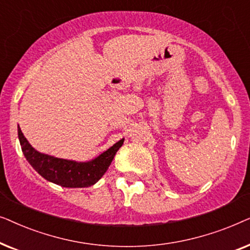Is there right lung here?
I'll use <instances>...</instances> for the list:
<instances>
[{
  "instance_id": "1",
  "label": "right lung",
  "mask_w": 250,
  "mask_h": 250,
  "mask_svg": "<svg viewBox=\"0 0 250 250\" xmlns=\"http://www.w3.org/2000/svg\"><path fill=\"white\" fill-rule=\"evenodd\" d=\"M18 138L23 156L44 179L63 188H86L98 182L107 172L116 152L124 143L119 140L101 155L88 162L57 158L33 148L18 126Z\"/></svg>"
}]
</instances>
